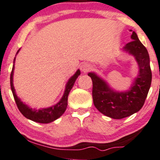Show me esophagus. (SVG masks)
Returning a JSON list of instances; mask_svg holds the SVG:
<instances>
[{"label":"esophagus","mask_w":160,"mask_h":160,"mask_svg":"<svg viewBox=\"0 0 160 160\" xmlns=\"http://www.w3.org/2000/svg\"><path fill=\"white\" fill-rule=\"evenodd\" d=\"M80 68H81V70H82V72H83L84 73H86V72H88L90 69H91V67H90V65L88 64V63H83V64L81 65Z\"/></svg>","instance_id":"esophagus-1"}]
</instances>
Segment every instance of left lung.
I'll list each match as a JSON object with an SVG mask.
<instances>
[{
  "mask_svg": "<svg viewBox=\"0 0 160 160\" xmlns=\"http://www.w3.org/2000/svg\"><path fill=\"white\" fill-rule=\"evenodd\" d=\"M131 39L132 41L127 43L123 50L136 58L139 72L129 91H114L94 72L88 73L93 82L92 96L95 107L104 115L114 119H122L138 112L143 106L151 88L152 72L149 54L135 31Z\"/></svg>",
  "mask_w": 160,
  "mask_h": 160,
  "instance_id": "obj_1",
  "label": "left lung"
}]
</instances>
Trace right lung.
Wrapping results in <instances>:
<instances>
[{
    "label": "right lung",
    "mask_w": 160,
    "mask_h": 160,
    "mask_svg": "<svg viewBox=\"0 0 160 160\" xmlns=\"http://www.w3.org/2000/svg\"><path fill=\"white\" fill-rule=\"evenodd\" d=\"M19 50L20 49L18 50L16 54H18ZM15 60H16V58H14L13 63H15ZM13 72H14V64L12 66V72H11L10 74V87L12 92L13 97H14L15 101H16L18 110L20 111L21 113L23 114L26 118L40 123H51V122L57 120L58 118L61 117L62 114L64 113L66 108L67 107V99H68V95L69 93V91H71L73 85H74L76 78L81 74L80 70L78 69L76 71V72L69 78L68 82L66 84L64 93H63V97H62V98L59 102H58L57 104L54 105L53 106L49 107V108L37 110L32 109L30 107H28L27 105L24 104L21 101V99L17 97V95L16 94V91H15L14 86H13Z\"/></svg>",
    "instance_id": "obj_1"
}]
</instances>
